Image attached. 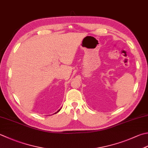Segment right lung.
<instances>
[{
    "mask_svg": "<svg viewBox=\"0 0 148 148\" xmlns=\"http://www.w3.org/2000/svg\"><path fill=\"white\" fill-rule=\"evenodd\" d=\"M60 110H61V108H60V110H58V111H57L56 112H55V113H54V114H57V113H58V112H60Z\"/></svg>",
    "mask_w": 148,
    "mask_h": 148,
    "instance_id": "obj_1",
    "label": "right lung"
}]
</instances>
